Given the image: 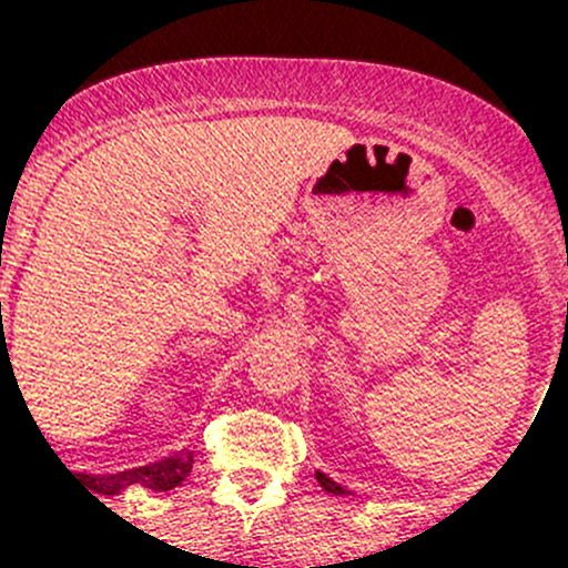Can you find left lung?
Here are the masks:
<instances>
[{"label":"left lung","mask_w":568,"mask_h":568,"mask_svg":"<svg viewBox=\"0 0 568 568\" xmlns=\"http://www.w3.org/2000/svg\"><path fill=\"white\" fill-rule=\"evenodd\" d=\"M315 478H317V484H321V486H323L325 491H328V494H336V497H344V494H349L347 488H344L342 484H336L334 478H328V475L321 473V470L315 473Z\"/></svg>","instance_id":"left-lung-1"}]
</instances>
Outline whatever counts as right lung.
<instances>
[{
	"label": "right lung",
	"instance_id": "add662e5",
	"mask_svg": "<svg viewBox=\"0 0 568 568\" xmlns=\"http://www.w3.org/2000/svg\"><path fill=\"white\" fill-rule=\"evenodd\" d=\"M194 454L184 448V452L168 456V459L152 462L146 467H133V470L114 473V475H88L80 473L82 484L93 488L95 494H103V497H114V494L125 491L128 486H143L152 488V491H171V488L181 486V480L192 473Z\"/></svg>",
	"mask_w": 568,
	"mask_h": 568
}]
</instances>
